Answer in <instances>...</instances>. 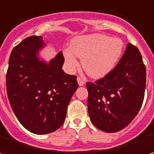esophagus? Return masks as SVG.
I'll return each mask as SVG.
<instances>
[{"label":"esophagus","instance_id":"esophagus-1","mask_svg":"<svg viewBox=\"0 0 154 154\" xmlns=\"http://www.w3.org/2000/svg\"><path fill=\"white\" fill-rule=\"evenodd\" d=\"M77 83H78V85L79 86H83L85 84V82H84V79H82L81 77H77Z\"/></svg>","mask_w":154,"mask_h":154}]
</instances>
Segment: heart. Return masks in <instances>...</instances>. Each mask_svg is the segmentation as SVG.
<instances>
[{
	"instance_id": "b5f03b06",
	"label": "heart",
	"mask_w": 154,
	"mask_h": 154,
	"mask_svg": "<svg viewBox=\"0 0 154 154\" xmlns=\"http://www.w3.org/2000/svg\"><path fill=\"white\" fill-rule=\"evenodd\" d=\"M123 46L120 38L103 34H90L72 38L70 49L64 50L63 55L70 71L77 70V57H80L87 74L93 78H101L115 68L122 57Z\"/></svg>"
}]
</instances>
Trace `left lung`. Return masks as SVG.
I'll use <instances>...</instances> for the list:
<instances>
[{"instance_id": "obj_1", "label": "left lung", "mask_w": 154, "mask_h": 154, "mask_svg": "<svg viewBox=\"0 0 154 154\" xmlns=\"http://www.w3.org/2000/svg\"><path fill=\"white\" fill-rule=\"evenodd\" d=\"M86 86L91 122L107 133L123 129L137 116L144 100L146 66L140 51L128 43L115 69Z\"/></svg>"}]
</instances>
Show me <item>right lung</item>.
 <instances>
[{"mask_svg": "<svg viewBox=\"0 0 154 154\" xmlns=\"http://www.w3.org/2000/svg\"><path fill=\"white\" fill-rule=\"evenodd\" d=\"M42 36L22 40L11 52L7 93L20 124L35 134H46L64 122L68 104L78 88L77 77L64 72L62 51L49 62L39 51L46 46Z\"/></svg>", "mask_w": 154, "mask_h": 154, "instance_id": "1", "label": "right lung"}]
</instances>
